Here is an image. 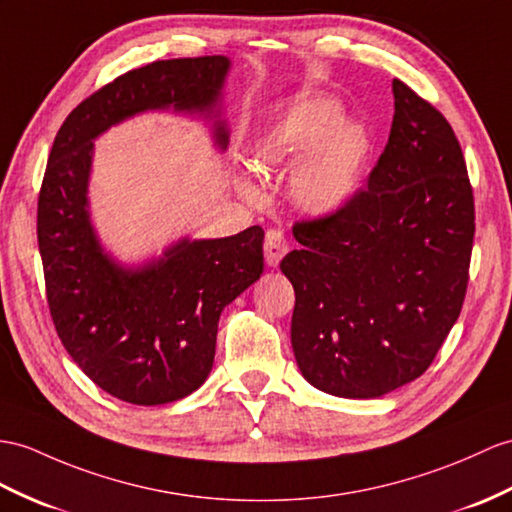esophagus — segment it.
<instances>
[{
	"label": "esophagus",
	"mask_w": 512,
	"mask_h": 512,
	"mask_svg": "<svg viewBox=\"0 0 512 512\" xmlns=\"http://www.w3.org/2000/svg\"><path fill=\"white\" fill-rule=\"evenodd\" d=\"M286 252H289V243H286L284 234L280 230H267V234H265V263L269 267H278Z\"/></svg>",
	"instance_id": "esophagus-1"
}]
</instances>
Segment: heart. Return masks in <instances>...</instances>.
Wrapping results in <instances>:
<instances>
[{"mask_svg":"<svg viewBox=\"0 0 512 512\" xmlns=\"http://www.w3.org/2000/svg\"><path fill=\"white\" fill-rule=\"evenodd\" d=\"M345 112L330 97H313L260 128L249 143V162L258 171L295 163L289 178L293 204L313 217H330L358 195L365 182L371 143L356 123H340ZM254 195V184L243 182Z\"/></svg>","mask_w":512,"mask_h":512,"instance_id":"obj_1","label":"heart"}]
</instances>
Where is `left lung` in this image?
<instances>
[{
	"instance_id": "8db88e82",
	"label": "left lung",
	"mask_w": 512,
	"mask_h": 512,
	"mask_svg": "<svg viewBox=\"0 0 512 512\" xmlns=\"http://www.w3.org/2000/svg\"><path fill=\"white\" fill-rule=\"evenodd\" d=\"M395 115L369 184L336 215L295 223L280 269L291 345L315 389L373 400L430 367L469 280L476 213L463 149L439 110L393 80Z\"/></svg>"
}]
</instances>
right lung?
I'll return each instance as SVG.
<instances>
[{"label":"right lung","instance_id":"add662e5","mask_svg":"<svg viewBox=\"0 0 512 512\" xmlns=\"http://www.w3.org/2000/svg\"><path fill=\"white\" fill-rule=\"evenodd\" d=\"M230 67L228 56H199L123 73L71 112L47 160L36 234L49 313L73 363L121 402H178L206 382L223 308L265 269V232L252 226L226 239L184 236L141 265L119 263L91 221L95 139L141 112L173 110L204 117L223 152Z\"/></svg>","mask_w":512,"mask_h":512}]
</instances>
